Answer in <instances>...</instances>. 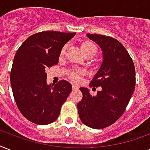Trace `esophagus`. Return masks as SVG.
Segmentation results:
<instances>
[{
    "mask_svg": "<svg viewBox=\"0 0 150 150\" xmlns=\"http://www.w3.org/2000/svg\"><path fill=\"white\" fill-rule=\"evenodd\" d=\"M72 88H73V90H78V89H79V86L75 85V84H73Z\"/></svg>",
    "mask_w": 150,
    "mask_h": 150,
    "instance_id": "1",
    "label": "esophagus"
}]
</instances>
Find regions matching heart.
I'll return each instance as SVG.
<instances>
[{
	"label": "heart",
	"mask_w": 150,
	"mask_h": 150,
	"mask_svg": "<svg viewBox=\"0 0 150 150\" xmlns=\"http://www.w3.org/2000/svg\"><path fill=\"white\" fill-rule=\"evenodd\" d=\"M81 49H82V51H83V53L86 56L88 54H90V53L96 54V52H97V48H96V46L92 42H84L83 43H82V45H81ZM64 52V48L62 50V53ZM83 71L80 70H73L71 72L70 76L73 81L79 82L80 80L81 75H83Z\"/></svg>",
	"instance_id": "1"
}]
</instances>
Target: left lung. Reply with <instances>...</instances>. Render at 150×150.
<instances>
[{
	"label": "left lung",
	"instance_id": "obj_1",
	"mask_svg": "<svg viewBox=\"0 0 150 150\" xmlns=\"http://www.w3.org/2000/svg\"><path fill=\"white\" fill-rule=\"evenodd\" d=\"M99 45L103 62L90 86H101L92 96L87 88L80 87L83 99L78 103L79 116L85 125L94 129L105 128L120 118L135 87V68L124 46L109 36L87 34Z\"/></svg>",
	"mask_w": 150,
	"mask_h": 150
}]
</instances>
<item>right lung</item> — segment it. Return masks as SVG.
Returning <instances> with one entry per match:
<instances>
[{"mask_svg": "<svg viewBox=\"0 0 150 150\" xmlns=\"http://www.w3.org/2000/svg\"><path fill=\"white\" fill-rule=\"evenodd\" d=\"M76 33L42 31L30 36L16 51L10 81L16 105L25 118L38 125L54 122L72 90L60 80L46 83L47 68L57 65L62 48Z\"/></svg>", "mask_w": 150, "mask_h": 150, "instance_id": "add662e5", "label": "right lung"}]
</instances>
